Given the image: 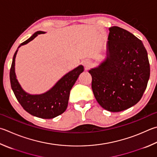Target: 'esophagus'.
Listing matches in <instances>:
<instances>
[{
	"instance_id": "esophagus-1",
	"label": "esophagus",
	"mask_w": 157,
	"mask_h": 157,
	"mask_svg": "<svg viewBox=\"0 0 157 157\" xmlns=\"http://www.w3.org/2000/svg\"><path fill=\"white\" fill-rule=\"evenodd\" d=\"M82 65H83V66L85 67V70H87L89 68H90V66H91V63L89 61H82Z\"/></svg>"
}]
</instances>
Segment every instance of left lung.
<instances>
[{
  "mask_svg": "<svg viewBox=\"0 0 157 157\" xmlns=\"http://www.w3.org/2000/svg\"><path fill=\"white\" fill-rule=\"evenodd\" d=\"M150 63L142 42L118 26L109 28L105 59L89 70L97 102L119 112L140 101L150 78Z\"/></svg>",
  "mask_w": 157,
  "mask_h": 157,
  "instance_id": "obj_1",
  "label": "left lung"
}]
</instances>
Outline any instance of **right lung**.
<instances>
[{
	"mask_svg": "<svg viewBox=\"0 0 157 157\" xmlns=\"http://www.w3.org/2000/svg\"><path fill=\"white\" fill-rule=\"evenodd\" d=\"M44 33H46V32L41 31L35 32L31 37L18 46L13 55L10 76L11 89L23 109L33 116L43 119H52L62 114L66 110L71 89L79 75L84 71V67L82 65H80L70 71L45 93L30 94L26 92L17 81L15 72V61L17 52L20 46L30 42L38 35Z\"/></svg>",
	"mask_w": 157,
	"mask_h": 157,
	"instance_id": "add662e5",
	"label": "right lung"
}]
</instances>
